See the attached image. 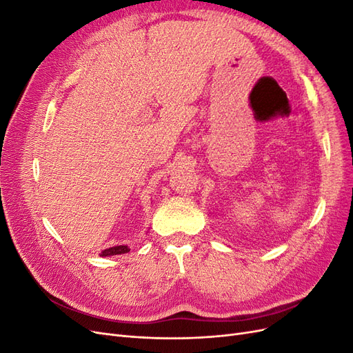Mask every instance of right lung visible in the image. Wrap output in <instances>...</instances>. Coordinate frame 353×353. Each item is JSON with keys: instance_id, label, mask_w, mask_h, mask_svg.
Here are the masks:
<instances>
[{"instance_id": "right-lung-1", "label": "right lung", "mask_w": 353, "mask_h": 353, "mask_svg": "<svg viewBox=\"0 0 353 353\" xmlns=\"http://www.w3.org/2000/svg\"><path fill=\"white\" fill-rule=\"evenodd\" d=\"M130 249L128 245H114V248L105 249L104 252H101V256H113V254H122V253H128Z\"/></svg>"}]
</instances>
